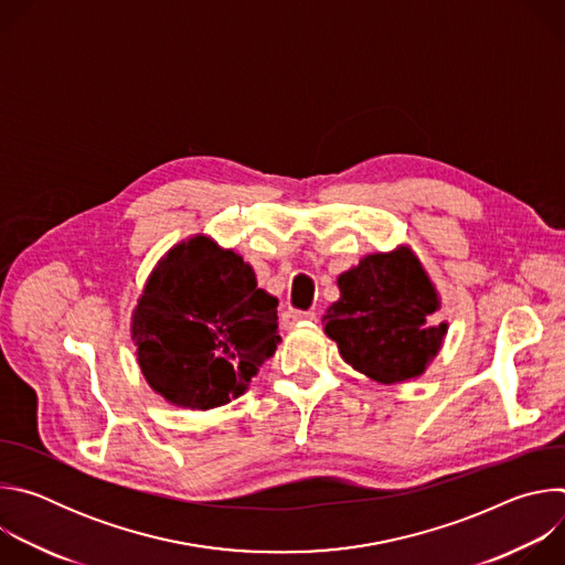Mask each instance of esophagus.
Wrapping results in <instances>:
<instances>
[{"instance_id": "1", "label": "esophagus", "mask_w": 565, "mask_h": 565, "mask_svg": "<svg viewBox=\"0 0 565 565\" xmlns=\"http://www.w3.org/2000/svg\"><path fill=\"white\" fill-rule=\"evenodd\" d=\"M306 319H315V312L312 310H295V308H288L281 312V329H292L297 327L299 321H306Z\"/></svg>"}]
</instances>
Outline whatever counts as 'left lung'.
Instances as JSON below:
<instances>
[{
	"mask_svg": "<svg viewBox=\"0 0 565 565\" xmlns=\"http://www.w3.org/2000/svg\"><path fill=\"white\" fill-rule=\"evenodd\" d=\"M327 335L360 373L391 384L418 377L438 353L447 324H436V290L409 250L377 253L340 275Z\"/></svg>",
	"mask_w": 565,
	"mask_h": 565,
	"instance_id": "left-lung-1",
	"label": "left lung"
}]
</instances>
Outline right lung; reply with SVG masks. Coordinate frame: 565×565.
I'll return each mask as SVG.
<instances>
[{
  "instance_id": "right-lung-1",
  "label": "right lung",
  "mask_w": 565,
  "mask_h": 565,
  "mask_svg": "<svg viewBox=\"0 0 565 565\" xmlns=\"http://www.w3.org/2000/svg\"><path fill=\"white\" fill-rule=\"evenodd\" d=\"M277 299L232 250L194 236L151 273L131 335L142 375L172 405L221 407L273 358Z\"/></svg>"
}]
</instances>
